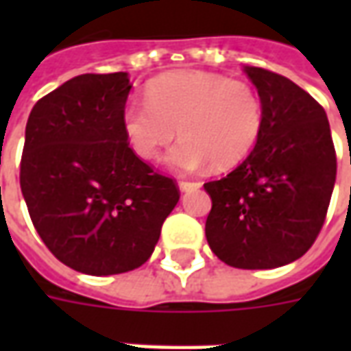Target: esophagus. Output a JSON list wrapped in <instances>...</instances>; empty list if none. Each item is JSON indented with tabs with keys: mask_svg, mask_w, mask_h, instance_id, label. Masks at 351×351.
Listing matches in <instances>:
<instances>
[{
	"mask_svg": "<svg viewBox=\"0 0 351 351\" xmlns=\"http://www.w3.org/2000/svg\"><path fill=\"white\" fill-rule=\"evenodd\" d=\"M178 188H180L182 191L197 190V188H201V182H193V180H178Z\"/></svg>",
	"mask_w": 351,
	"mask_h": 351,
	"instance_id": "1",
	"label": "esophagus"
}]
</instances>
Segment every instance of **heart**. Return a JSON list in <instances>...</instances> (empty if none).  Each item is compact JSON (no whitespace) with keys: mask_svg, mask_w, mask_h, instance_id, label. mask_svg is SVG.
Here are the masks:
<instances>
[{"mask_svg":"<svg viewBox=\"0 0 351 351\" xmlns=\"http://www.w3.org/2000/svg\"><path fill=\"white\" fill-rule=\"evenodd\" d=\"M122 123L141 160H158L178 128L182 141L167 156L173 167L193 171L210 161L226 169L243 161L258 143L263 105L246 82L176 71L154 79L146 86V101L128 103Z\"/></svg>","mask_w":351,"mask_h":351,"instance_id":"1","label":"heart"}]
</instances>
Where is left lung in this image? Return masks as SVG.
I'll return each mask as SVG.
<instances>
[{
    "label": "left lung",
    "instance_id": "obj_1",
    "mask_svg": "<svg viewBox=\"0 0 351 351\" xmlns=\"http://www.w3.org/2000/svg\"><path fill=\"white\" fill-rule=\"evenodd\" d=\"M263 105L250 156L205 184L210 250L237 269H276L304 256L324 228L337 152L324 107L286 77L244 67Z\"/></svg>",
    "mask_w": 351,
    "mask_h": 351
}]
</instances>
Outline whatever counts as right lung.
<instances>
[{
	"label": "right lung",
	"mask_w": 351,
	"mask_h": 351,
	"mask_svg": "<svg viewBox=\"0 0 351 351\" xmlns=\"http://www.w3.org/2000/svg\"><path fill=\"white\" fill-rule=\"evenodd\" d=\"M130 90L128 73L79 75L37 101L26 123L20 190L34 228L62 263L93 276L146 263L180 199L123 133Z\"/></svg>",
	"instance_id": "obj_1"
}]
</instances>
